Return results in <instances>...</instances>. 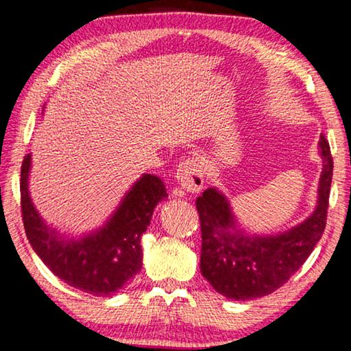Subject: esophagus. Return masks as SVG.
<instances>
[{"label":"esophagus","instance_id":"1","mask_svg":"<svg viewBox=\"0 0 351 351\" xmlns=\"http://www.w3.org/2000/svg\"><path fill=\"white\" fill-rule=\"evenodd\" d=\"M176 179L177 184L185 191H189V193H198L204 185V171L198 160L189 158V160H185L177 167Z\"/></svg>","mask_w":351,"mask_h":351}]
</instances>
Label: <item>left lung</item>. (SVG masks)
Segmentation results:
<instances>
[{
    "label": "left lung",
    "instance_id": "obj_1",
    "mask_svg": "<svg viewBox=\"0 0 351 351\" xmlns=\"http://www.w3.org/2000/svg\"><path fill=\"white\" fill-rule=\"evenodd\" d=\"M323 171L313 214L280 234H246L238 230L228 199L208 189L196 199L201 222V273L219 294L251 300L275 292L304 265L323 237L332 182L329 142L321 134Z\"/></svg>",
    "mask_w": 351,
    "mask_h": 351
}]
</instances>
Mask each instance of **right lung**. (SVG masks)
I'll return each mask as SVG.
<instances>
[{"label":"right lung","instance_id":"1","mask_svg":"<svg viewBox=\"0 0 351 351\" xmlns=\"http://www.w3.org/2000/svg\"><path fill=\"white\" fill-rule=\"evenodd\" d=\"M32 155L21 169L22 220L33 251L62 281L97 297H107L128 285L142 268L141 238L150 225L153 209L165 199L160 177L143 174L102 228L86 237L64 238L45 223L28 193Z\"/></svg>","mask_w":351,"mask_h":351}]
</instances>
